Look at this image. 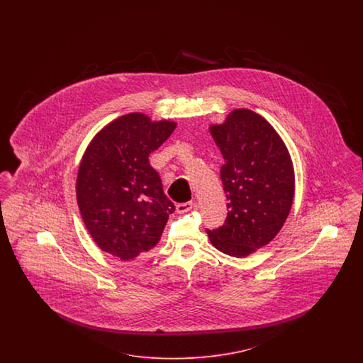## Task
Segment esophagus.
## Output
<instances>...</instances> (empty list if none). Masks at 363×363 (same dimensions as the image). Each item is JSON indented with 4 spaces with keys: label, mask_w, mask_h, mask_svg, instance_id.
I'll return each instance as SVG.
<instances>
[{
    "label": "esophagus",
    "mask_w": 363,
    "mask_h": 363,
    "mask_svg": "<svg viewBox=\"0 0 363 363\" xmlns=\"http://www.w3.org/2000/svg\"><path fill=\"white\" fill-rule=\"evenodd\" d=\"M194 208H196V203H193V201L181 203V204L177 206V212H178V213H186V212H189V211L194 209Z\"/></svg>",
    "instance_id": "34e87169"
}]
</instances>
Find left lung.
<instances>
[{"label": "left lung", "mask_w": 363, "mask_h": 363, "mask_svg": "<svg viewBox=\"0 0 363 363\" xmlns=\"http://www.w3.org/2000/svg\"><path fill=\"white\" fill-rule=\"evenodd\" d=\"M209 132L225 159L220 179L228 213L208 237L225 255L246 257L272 241L290 213L293 162L277 130L252 110L231 111Z\"/></svg>", "instance_id": "obj_1"}]
</instances>
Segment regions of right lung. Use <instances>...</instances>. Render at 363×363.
<instances>
[{
	"label": "right lung",
	"instance_id": "obj_1",
	"mask_svg": "<svg viewBox=\"0 0 363 363\" xmlns=\"http://www.w3.org/2000/svg\"><path fill=\"white\" fill-rule=\"evenodd\" d=\"M175 126L130 113L106 125L89 143L76 196L88 233L106 253L130 261L144 257L160 240L175 207L148 157Z\"/></svg>",
	"mask_w": 363,
	"mask_h": 363
}]
</instances>
